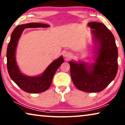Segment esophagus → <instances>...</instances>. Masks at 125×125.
Instances as JSON below:
<instances>
[{
    "label": "esophagus",
    "instance_id": "1",
    "mask_svg": "<svg viewBox=\"0 0 125 125\" xmlns=\"http://www.w3.org/2000/svg\"><path fill=\"white\" fill-rule=\"evenodd\" d=\"M64 56L65 57H66V58H70V57H71L72 54L71 53L66 52V53H65L64 54Z\"/></svg>",
    "mask_w": 125,
    "mask_h": 125
}]
</instances>
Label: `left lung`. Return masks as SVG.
<instances>
[{"mask_svg":"<svg viewBox=\"0 0 125 125\" xmlns=\"http://www.w3.org/2000/svg\"><path fill=\"white\" fill-rule=\"evenodd\" d=\"M95 45V62L70 61L72 80L81 91L94 93L103 90L115 78L118 71V49L112 32L104 24L90 22Z\"/></svg>","mask_w":125,"mask_h":125,"instance_id":"left-lung-1","label":"left lung"}]
</instances>
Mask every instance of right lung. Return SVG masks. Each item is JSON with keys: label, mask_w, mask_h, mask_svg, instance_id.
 <instances>
[{"label": "right lung", "mask_w": 125, "mask_h": 125, "mask_svg": "<svg viewBox=\"0 0 125 125\" xmlns=\"http://www.w3.org/2000/svg\"><path fill=\"white\" fill-rule=\"evenodd\" d=\"M49 25L39 23H31L18 25L11 34L7 50V66L10 77L13 82L25 92L39 93L45 92L50 87L53 76L60 66L64 62L61 56L51 63L42 74L39 76H27L21 73L16 61L15 52L18 42L23 30L28 28H45Z\"/></svg>", "instance_id": "1"}]
</instances>
